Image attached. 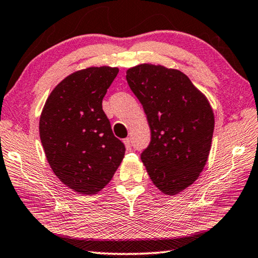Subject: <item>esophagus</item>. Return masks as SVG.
I'll list each match as a JSON object with an SVG mask.
<instances>
[{"mask_svg":"<svg viewBox=\"0 0 258 258\" xmlns=\"http://www.w3.org/2000/svg\"><path fill=\"white\" fill-rule=\"evenodd\" d=\"M123 143H124V145L126 147V150H130V148H132V138H129V137L125 138Z\"/></svg>","mask_w":258,"mask_h":258,"instance_id":"obj_1","label":"esophagus"}]
</instances>
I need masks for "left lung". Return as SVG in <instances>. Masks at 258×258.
<instances>
[{"mask_svg":"<svg viewBox=\"0 0 258 258\" xmlns=\"http://www.w3.org/2000/svg\"><path fill=\"white\" fill-rule=\"evenodd\" d=\"M125 78L151 129L141 159L153 183L177 195L196 181L210 154L214 113L209 99L181 71L163 66L144 63L126 70Z\"/></svg>","mask_w":258,"mask_h":258,"instance_id":"1","label":"left lung"}]
</instances>
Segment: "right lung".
<instances>
[{"instance_id":"obj_1","label":"right lung","mask_w":258,"mask_h":258,"mask_svg":"<svg viewBox=\"0 0 258 258\" xmlns=\"http://www.w3.org/2000/svg\"><path fill=\"white\" fill-rule=\"evenodd\" d=\"M117 68L90 67L52 90L39 119V136L54 174L75 191L93 195L111 181L125 147L111 129L102 101Z\"/></svg>"}]
</instances>
